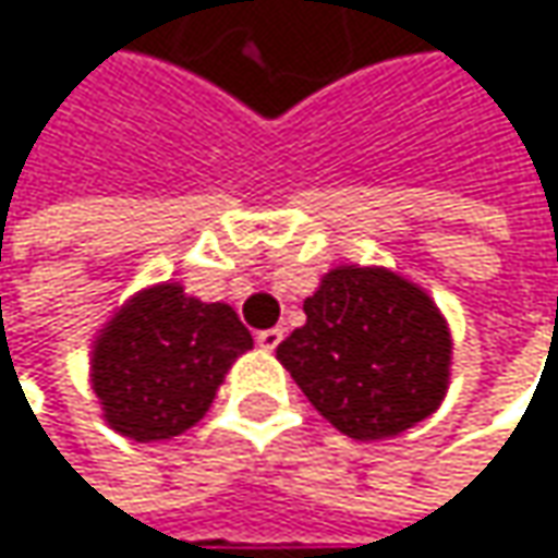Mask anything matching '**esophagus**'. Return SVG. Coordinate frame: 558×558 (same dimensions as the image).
<instances>
[{"label": "esophagus", "instance_id": "obj_1", "mask_svg": "<svg viewBox=\"0 0 558 558\" xmlns=\"http://www.w3.org/2000/svg\"><path fill=\"white\" fill-rule=\"evenodd\" d=\"M255 339H258V345H262L265 352H271V349H278L280 345V339H283V329H278V326H275V329H262Z\"/></svg>", "mask_w": 558, "mask_h": 558}]
</instances>
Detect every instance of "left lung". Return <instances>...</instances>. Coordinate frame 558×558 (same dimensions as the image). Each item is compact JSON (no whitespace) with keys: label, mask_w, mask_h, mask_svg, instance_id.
Returning <instances> with one entry per match:
<instances>
[{"label":"left lung","mask_w":558,"mask_h":558,"mask_svg":"<svg viewBox=\"0 0 558 558\" xmlns=\"http://www.w3.org/2000/svg\"><path fill=\"white\" fill-rule=\"evenodd\" d=\"M303 313L278 362L342 436L393 439L446 400L452 332L420 283L378 265H339L319 278Z\"/></svg>","instance_id":"8db88e82"}]
</instances>
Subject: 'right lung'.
Segmentation results:
<instances>
[{
  "label": "right lung",
  "mask_w": 558,
  "mask_h": 558,
  "mask_svg": "<svg viewBox=\"0 0 558 558\" xmlns=\"http://www.w3.org/2000/svg\"><path fill=\"white\" fill-rule=\"evenodd\" d=\"M255 345L229 303H203L180 280L129 296L96 332L89 388L125 439L165 442L196 426L239 355Z\"/></svg>",
  "instance_id": "add662e5"
}]
</instances>
